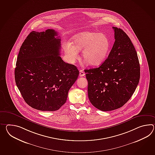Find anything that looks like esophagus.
<instances>
[{"label":"esophagus","mask_w":155,"mask_h":155,"mask_svg":"<svg viewBox=\"0 0 155 155\" xmlns=\"http://www.w3.org/2000/svg\"><path fill=\"white\" fill-rule=\"evenodd\" d=\"M85 75V73L83 72V70H79V76L80 77H83Z\"/></svg>","instance_id":"34e87169"}]
</instances>
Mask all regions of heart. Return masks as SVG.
I'll list each match as a JSON object with an SVG mask.
<instances>
[{"label": "heart", "mask_w": 155, "mask_h": 155, "mask_svg": "<svg viewBox=\"0 0 155 155\" xmlns=\"http://www.w3.org/2000/svg\"><path fill=\"white\" fill-rule=\"evenodd\" d=\"M70 43L64 45V50L71 63L78 58L79 51H82L83 60L91 66L100 65L107 58L110 43L106 35L95 31L79 33L72 38Z\"/></svg>", "instance_id": "obj_1"}]
</instances>
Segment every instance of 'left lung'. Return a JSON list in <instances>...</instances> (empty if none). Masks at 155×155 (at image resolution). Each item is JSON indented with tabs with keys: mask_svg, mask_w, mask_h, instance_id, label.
<instances>
[{
	"mask_svg": "<svg viewBox=\"0 0 155 155\" xmlns=\"http://www.w3.org/2000/svg\"><path fill=\"white\" fill-rule=\"evenodd\" d=\"M113 29L115 41L108 58L99 67L84 71L90 102L102 111L114 110L127 103L140 78L137 54L130 38L120 28Z\"/></svg>",
	"mask_w": 155,
	"mask_h": 155,
	"instance_id": "8db88e82",
	"label": "left lung"
}]
</instances>
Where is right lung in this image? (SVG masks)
<instances>
[{"mask_svg": "<svg viewBox=\"0 0 155 155\" xmlns=\"http://www.w3.org/2000/svg\"><path fill=\"white\" fill-rule=\"evenodd\" d=\"M54 29L32 31L21 46L15 80L25 102L42 111L58 110L66 102L79 71L60 55L61 39Z\"/></svg>", "mask_w": 155, "mask_h": 155, "instance_id": "right-lung-1", "label": "right lung"}]
</instances>
